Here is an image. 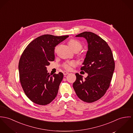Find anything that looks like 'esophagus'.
Instances as JSON below:
<instances>
[{"label": "esophagus", "instance_id": "1", "mask_svg": "<svg viewBox=\"0 0 133 133\" xmlns=\"http://www.w3.org/2000/svg\"><path fill=\"white\" fill-rule=\"evenodd\" d=\"M69 74V72H67V71H64V72H63V74H64V75H67V74Z\"/></svg>", "mask_w": 133, "mask_h": 133}]
</instances>
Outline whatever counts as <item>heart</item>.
<instances>
[{"label": "heart", "instance_id": "heart-1", "mask_svg": "<svg viewBox=\"0 0 133 133\" xmlns=\"http://www.w3.org/2000/svg\"><path fill=\"white\" fill-rule=\"evenodd\" d=\"M68 44L70 46V47L71 48L72 50H78L79 51L82 48V44L77 40H75V39H71L70 40ZM57 50V47L55 48V51L56 52ZM76 65V63L74 61H70V62H66L63 65V67L68 70H69L71 69L72 67Z\"/></svg>", "mask_w": 133, "mask_h": 133}]
</instances>
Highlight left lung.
<instances>
[{
	"label": "left lung",
	"instance_id": "8db88e82",
	"mask_svg": "<svg viewBox=\"0 0 133 133\" xmlns=\"http://www.w3.org/2000/svg\"><path fill=\"white\" fill-rule=\"evenodd\" d=\"M75 37L87 41L88 51L81 69L88 75L83 79L81 75L75 74L73 87L79 99L93 103L102 97L110 86L115 69L113 54L107 43L93 32L84 31Z\"/></svg>",
	"mask_w": 133,
	"mask_h": 133
}]
</instances>
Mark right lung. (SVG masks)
I'll return each mask as SVG.
<instances>
[{"instance_id": "add662e5", "label": "right lung", "mask_w": 133, "mask_h": 133, "mask_svg": "<svg viewBox=\"0 0 133 133\" xmlns=\"http://www.w3.org/2000/svg\"><path fill=\"white\" fill-rule=\"evenodd\" d=\"M69 36L44 35L32 41L19 60L20 82L27 97L33 103L46 105L56 97L63 74L50 75L46 69L55 60V48Z\"/></svg>"}]
</instances>
